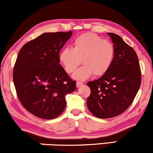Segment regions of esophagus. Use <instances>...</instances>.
I'll return each instance as SVG.
<instances>
[{"label":"esophagus","mask_w":153,"mask_h":153,"mask_svg":"<svg viewBox=\"0 0 153 153\" xmlns=\"http://www.w3.org/2000/svg\"><path fill=\"white\" fill-rule=\"evenodd\" d=\"M76 84V87H80L83 84V83L82 82H81V81H77Z\"/></svg>","instance_id":"obj_1"}]
</instances>
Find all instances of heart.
I'll return each mask as SVG.
<instances>
[{
  "label": "heart",
  "mask_w": 153,
  "mask_h": 153,
  "mask_svg": "<svg viewBox=\"0 0 153 153\" xmlns=\"http://www.w3.org/2000/svg\"><path fill=\"white\" fill-rule=\"evenodd\" d=\"M114 45L99 35L86 33L79 35L73 42V49L65 47L60 51L59 59L65 70L73 73L81 64L73 77L85 80L94 74L99 76L109 70L114 58Z\"/></svg>",
  "instance_id": "heart-1"
}]
</instances>
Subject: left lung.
Segmentation results:
<instances>
[{
	"label": "left lung",
	"mask_w": 153,
	"mask_h": 153,
	"mask_svg": "<svg viewBox=\"0 0 153 153\" xmlns=\"http://www.w3.org/2000/svg\"><path fill=\"white\" fill-rule=\"evenodd\" d=\"M115 49L109 70L97 80L89 81L87 106L99 118H111L125 111L132 103L141 82V72L134 49L119 35L108 33Z\"/></svg>",
	"instance_id": "1"
}]
</instances>
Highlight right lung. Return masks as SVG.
Masks as SVG:
<instances>
[{"mask_svg": "<svg viewBox=\"0 0 153 153\" xmlns=\"http://www.w3.org/2000/svg\"><path fill=\"white\" fill-rule=\"evenodd\" d=\"M72 35L69 32L45 33L20 49L13 70L16 95L26 109L38 118L51 120L63 112L65 96L76 89L60 65V49Z\"/></svg>", "mask_w": 153, "mask_h": 153, "instance_id": "add662e5", "label": "right lung"}]
</instances>
